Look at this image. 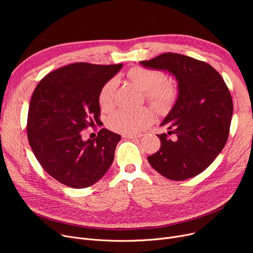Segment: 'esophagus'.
Wrapping results in <instances>:
<instances>
[{
  "instance_id": "obj_1",
  "label": "esophagus",
  "mask_w": 253,
  "mask_h": 253,
  "mask_svg": "<svg viewBox=\"0 0 253 253\" xmlns=\"http://www.w3.org/2000/svg\"><path fill=\"white\" fill-rule=\"evenodd\" d=\"M140 136H141V135H131V134H129V135H123V137H125V138H127V139H131V140L138 139V138H140Z\"/></svg>"
}]
</instances>
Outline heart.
Masks as SVG:
<instances>
[{
  "label": "heart",
  "instance_id": "1",
  "mask_svg": "<svg viewBox=\"0 0 253 253\" xmlns=\"http://www.w3.org/2000/svg\"><path fill=\"white\" fill-rule=\"evenodd\" d=\"M127 76L132 83L144 91L145 98L159 112L166 114L173 108L178 98V88L173 82L165 80L162 72L136 66ZM117 85V80L111 79L101 87L98 93L101 111L111 112L114 109ZM154 119V111L147 106L134 111L119 110L109 118L108 126L118 133L133 135L151 125Z\"/></svg>",
  "mask_w": 253,
  "mask_h": 253
}]
</instances>
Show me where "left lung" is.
<instances>
[{"mask_svg": "<svg viewBox=\"0 0 253 253\" xmlns=\"http://www.w3.org/2000/svg\"><path fill=\"white\" fill-rule=\"evenodd\" d=\"M163 70L178 82V98L161 125L174 134H157L161 148L148 157L151 166L171 180H184L203 172L227 143L233 100L219 73L204 61L177 53H163L139 62Z\"/></svg>", "mask_w": 253, "mask_h": 253, "instance_id": "obj_1", "label": "left lung"}]
</instances>
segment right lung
<instances>
[{
    "mask_svg": "<svg viewBox=\"0 0 253 253\" xmlns=\"http://www.w3.org/2000/svg\"><path fill=\"white\" fill-rule=\"evenodd\" d=\"M123 64L76 62L46 75L30 103L28 138L49 175L73 189L98 181L111 167L121 136L102 128L83 140L82 131L99 124L98 93Z\"/></svg>",
    "mask_w": 253,
    "mask_h": 253,
    "instance_id": "add662e5",
    "label": "right lung"
}]
</instances>
